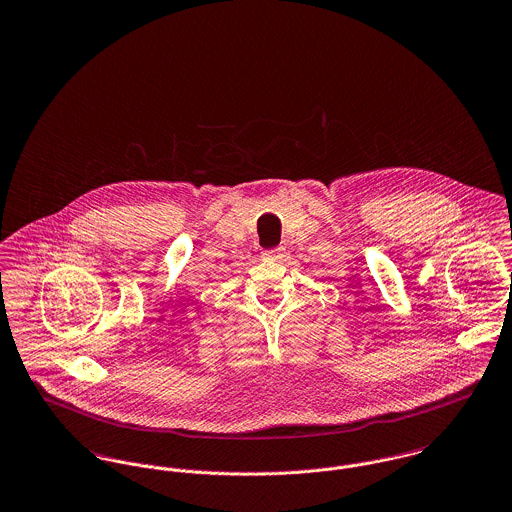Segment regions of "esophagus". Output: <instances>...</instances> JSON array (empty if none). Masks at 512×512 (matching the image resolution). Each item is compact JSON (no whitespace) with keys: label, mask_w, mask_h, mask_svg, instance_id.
<instances>
[{"label":"esophagus","mask_w":512,"mask_h":512,"mask_svg":"<svg viewBox=\"0 0 512 512\" xmlns=\"http://www.w3.org/2000/svg\"><path fill=\"white\" fill-rule=\"evenodd\" d=\"M283 252H285V248L276 246V248H272V250H264V256L270 258V260H279V258H283Z\"/></svg>","instance_id":"34e87169"}]
</instances>
